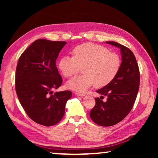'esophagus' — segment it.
<instances>
[{"label":"esophagus","instance_id":"obj_1","mask_svg":"<svg viewBox=\"0 0 158 158\" xmlns=\"http://www.w3.org/2000/svg\"><path fill=\"white\" fill-rule=\"evenodd\" d=\"M75 95H77V96H84L85 95V94H84V93H77V92H76L75 93Z\"/></svg>","mask_w":158,"mask_h":158}]
</instances>
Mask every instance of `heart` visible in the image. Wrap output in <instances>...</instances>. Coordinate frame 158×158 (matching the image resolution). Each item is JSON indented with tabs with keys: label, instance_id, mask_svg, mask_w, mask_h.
Masks as SVG:
<instances>
[{
	"label": "heart",
	"instance_id": "1",
	"mask_svg": "<svg viewBox=\"0 0 158 158\" xmlns=\"http://www.w3.org/2000/svg\"><path fill=\"white\" fill-rule=\"evenodd\" d=\"M58 68L63 75L68 78L79 73L83 68L84 74L68 81L67 87L84 92L93 84L95 87L102 88L113 81L121 68V58L117 53L109 52L102 45L85 42L74 48L73 57L61 58Z\"/></svg>",
	"mask_w": 158,
	"mask_h": 158
}]
</instances>
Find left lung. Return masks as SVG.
Returning <instances> with one entry per match:
<instances>
[{
	"label": "left lung",
	"instance_id": "left-lung-1",
	"mask_svg": "<svg viewBox=\"0 0 158 158\" xmlns=\"http://www.w3.org/2000/svg\"><path fill=\"white\" fill-rule=\"evenodd\" d=\"M121 49V68L113 81L98 90L102 95L95 98V105L90 112L92 121L101 126H112L126 117L135 104L140 83L138 63L132 51L116 42H106ZM108 96L103 102V96Z\"/></svg>",
	"mask_w": 158,
	"mask_h": 158
}]
</instances>
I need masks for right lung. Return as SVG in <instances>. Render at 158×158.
I'll use <instances>...</instances> for the list:
<instances>
[{"label":"right lung","instance_id":"obj_1","mask_svg":"<svg viewBox=\"0 0 158 158\" xmlns=\"http://www.w3.org/2000/svg\"><path fill=\"white\" fill-rule=\"evenodd\" d=\"M65 41L39 39L22 53L15 74V89L21 106L31 119L52 126L63 118L69 90L56 92L63 83L56 61Z\"/></svg>","mask_w":158,"mask_h":158}]
</instances>
